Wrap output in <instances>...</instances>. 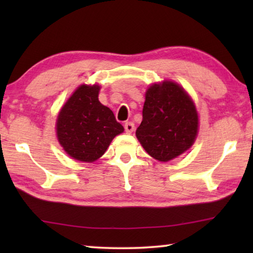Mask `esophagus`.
Segmentation results:
<instances>
[{
	"label": "esophagus",
	"mask_w": 253,
	"mask_h": 253,
	"mask_svg": "<svg viewBox=\"0 0 253 253\" xmlns=\"http://www.w3.org/2000/svg\"><path fill=\"white\" fill-rule=\"evenodd\" d=\"M124 127H125V131L127 132V134H131V132L134 131V129H135L134 123H131V122H126L125 125H124Z\"/></svg>",
	"instance_id": "esophagus-1"
}]
</instances>
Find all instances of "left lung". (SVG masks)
Here are the masks:
<instances>
[{
  "mask_svg": "<svg viewBox=\"0 0 253 253\" xmlns=\"http://www.w3.org/2000/svg\"><path fill=\"white\" fill-rule=\"evenodd\" d=\"M195 105L181 85L164 80L147 89L136 137L153 158L169 162L186 152L198 136Z\"/></svg>",
  "mask_w": 253,
  "mask_h": 253,
  "instance_id": "left-lung-1",
  "label": "left lung"
}]
</instances>
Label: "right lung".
<instances>
[{"label":"right lung","instance_id":"1","mask_svg":"<svg viewBox=\"0 0 253 253\" xmlns=\"http://www.w3.org/2000/svg\"><path fill=\"white\" fill-rule=\"evenodd\" d=\"M98 84H81L60 110L57 137L65 152L77 161L91 163L104 155L124 127L113 111L98 99Z\"/></svg>","mask_w":253,"mask_h":253}]
</instances>
